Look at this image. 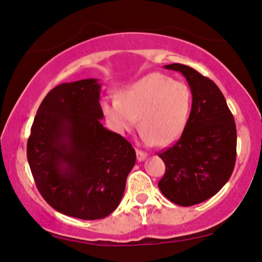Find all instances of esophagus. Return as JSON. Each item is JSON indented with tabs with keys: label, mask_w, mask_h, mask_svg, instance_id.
<instances>
[{
	"label": "esophagus",
	"mask_w": 262,
	"mask_h": 262,
	"mask_svg": "<svg viewBox=\"0 0 262 262\" xmlns=\"http://www.w3.org/2000/svg\"><path fill=\"white\" fill-rule=\"evenodd\" d=\"M136 157L139 161H143L146 158V154L141 150H136Z\"/></svg>",
	"instance_id": "34e87169"
}]
</instances>
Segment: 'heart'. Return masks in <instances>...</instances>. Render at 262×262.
<instances>
[{"label":"heart","instance_id":"1","mask_svg":"<svg viewBox=\"0 0 262 262\" xmlns=\"http://www.w3.org/2000/svg\"><path fill=\"white\" fill-rule=\"evenodd\" d=\"M191 104V90L187 83L155 72L121 90L119 101L104 102L103 111L119 134L134 128L140 117L144 143L167 145L183 133Z\"/></svg>","mask_w":262,"mask_h":262}]
</instances>
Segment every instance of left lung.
<instances>
[{
    "label": "left lung",
    "mask_w": 262,
    "mask_h": 262,
    "mask_svg": "<svg viewBox=\"0 0 262 262\" xmlns=\"http://www.w3.org/2000/svg\"><path fill=\"white\" fill-rule=\"evenodd\" d=\"M182 73L192 94V106L180 140L160 152L166 166L158 187L180 206H192L220 191L236 163L235 119L211 79L183 64L165 65Z\"/></svg>",
    "instance_id": "1"
}]
</instances>
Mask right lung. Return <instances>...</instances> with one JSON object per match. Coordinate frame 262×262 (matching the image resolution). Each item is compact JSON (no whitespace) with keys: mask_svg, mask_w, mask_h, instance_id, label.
I'll return each mask as SVG.
<instances>
[{"mask_svg":"<svg viewBox=\"0 0 262 262\" xmlns=\"http://www.w3.org/2000/svg\"><path fill=\"white\" fill-rule=\"evenodd\" d=\"M97 79L61 83L47 94L31 128L27 160L41 196L65 215L98 220L120 203L136 154L107 130Z\"/></svg>","mask_w":262,"mask_h":262,"instance_id":"add662e5","label":"right lung"}]
</instances>
